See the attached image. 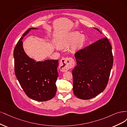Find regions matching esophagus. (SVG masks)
<instances>
[{
  "label": "esophagus",
  "mask_w": 127,
  "mask_h": 127,
  "mask_svg": "<svg viewBox=\"0 0 127 127\" xmlns=\"http://www.w3.org/2000/svg\"><path fill=\"white\" fill-rule=\"evenodd\" d=\"M75 62L74 60L71 58H64L61 60L60 63V68L62 72H65L69 68L74 66Z\"/></svg>",
  "instance_id": "esophagus-1"
}]
</instances>
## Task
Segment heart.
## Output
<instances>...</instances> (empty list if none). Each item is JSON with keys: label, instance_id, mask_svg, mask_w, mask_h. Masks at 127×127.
<instances>
[{"label": "heart", "instance_id": "heart-1", "mask_svg": "<svg viewBox=\"0 0 127 127\" xmlns=\"http://www.w3.org/2000/svg\"><path fill=\"white\" fill-rule=\"evenodd\" d=\"M85 41L84 35L80 34L78 31H72L68 33L61 35L55 39L57 45L61 48H64L71 45L70 50L72 53H76L82 48Z\"/></svg>", "mask_w": 127, "mask_h": 127}]
</instances>
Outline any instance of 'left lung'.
<instances>
[{
  "label": "left lung",
  "mask_w": 127,
  "mask_h": 127,
  "mask_svg": "<svg viewBox=\"0 0 127 127\" xmlns=\"http://www.w3.org/2000/svg\"><path fill=\"white\" fill-rule=\"evenodd\" d=\"M75 57L73 93L80 99H90L103 92L108 84L113 63L112 47L108 39L103 38L80 50Z\"/></svg>",
  "instance_id": "left-lung-1"
}]
</instances>
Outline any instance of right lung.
Returning <instances> with one entry per match:
<instances>
[{"mask_svg": "<svg viewBox=\"0 0 127 127\" xmlns=\"http://www.w3.org/2000/svg\"><path fill=\"white\" fill-rule=\"evenodd\" d=\"M34 30L38 28H31L26 31L15 47V72L20 85L28 97L35 101H46L52 99L56 95L59 60L36 61L27 55L22 40Z\"/></svg>", "mask_w": 127, "mask_h": 127, "instance_id": "add662e5", "label": "right lung"}]
</instances>
